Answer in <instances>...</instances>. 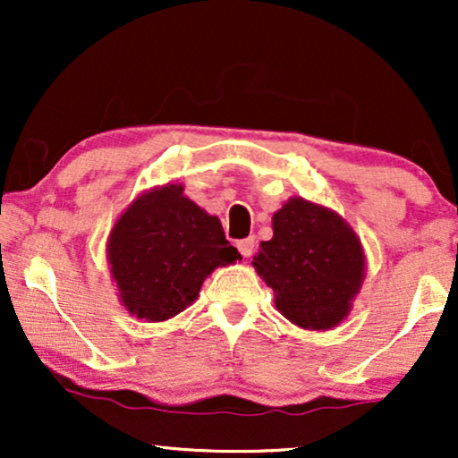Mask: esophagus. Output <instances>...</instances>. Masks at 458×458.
Wrapping results in <instances>:
<instances>
[{"mask_svg": "<svg viewBox=\"0 0 458 458\" xmlns=\"http://www.w3.org/2000/svg\"><path fill=\"white\" fill-rule=\"evenodd\" d=\"M237 250H240V254L243 256V259H250L254 252V237H246V240L237 242Z\"/></svg>", "mask_w": 458, "mask_h": 458, "instance_id": "obj_1", "label": "esophagus"}]
</instances>
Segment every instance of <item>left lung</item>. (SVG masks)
<instances>
[{"mask_svg":"<svg viewBox=\"0 0 458 458\" xmlns=\"http://www.w3.org/2000/svg\"><path fill=\"white\" fill-rule=\"evenodd\" d=\"M252 267L287 321L327 331L352 310L367 259L359 235L335 210L293 196L273 215V237L260 242Z\"/></svg>","mask_w":458,"mask_h":458,"instance_id":"obj_1","label":"left lung"}]
</instances>
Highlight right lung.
Segmentation results:
<instances>
[{"mask_svg":"<svg viewBox=\"0 0 458 458\" xmlns=\"http://www.w3.org/2000/svg\"><path fill=\"white\" fill-rule=\"evenodd\" d=\"M106 259L124 310L160 323L183 312L215 268L242 256L216 216L191 202L181 183H166L140 193L116 218Z\"/></svg>","mask_w":458,"mask_h":458,"instance_id":"obj_1","label":"right lung"}]
</instances>
